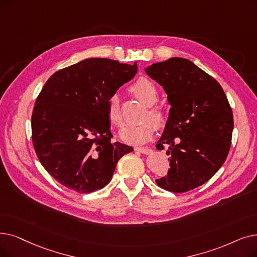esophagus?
Returning <instances> with one entry per match:
<instances>
[{"mask_svg":"<svg viewBox=\"0 0 257 257\" xmlns=\"http://www.w3.org/2000/svg\"><path fill=\"white\" fill-rule=\"evenodd\" d=\"M136 151H139L143 154H151L153 152V150L149 147H137L136 148Z\"/></svg>","mask_w":257,"mask_h":257,"instance_id":"esophagus-1","label":"esophagus"}]
</instances>
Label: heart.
I'll list each match as a JSON object with an SVG mask.
<instances>
[{"mask_svg": "<svg viewBox=\"0 0 257 257\" xmlns=\"http://www.w3.org/2000/svg\"><path fill=\"white\" fill-rule=\"evenodd\" d=\"M132 92L147 106H152L158 101V90L154 84L146 77H141L131 87ZM107 116L111 124L119 126L121 124L120 97L114 92L107 99ZM149 116L158 124L163 122V115L158 110H150ZM155 131V125L151 120H146L141 124L127 125L119 131V138L122 142L130 145H142L148 142Z\"/></svg>", "mask_w": 257, "mask_h": 257, "instance_id": "obj_1", "label": "heart"}]
</instances>
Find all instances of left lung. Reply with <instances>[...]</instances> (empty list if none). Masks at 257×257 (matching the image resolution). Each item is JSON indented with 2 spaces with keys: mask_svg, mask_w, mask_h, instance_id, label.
Masks as SVG:
<instances>
[{
  "mask_svg": "<svg viewBox=\"0 0 257 257\" xmlns=\"http://www.w3.org/2000/svg\"><path fill=\"white\" fill-rule=\"evenodd\" d=\"M165 90L171 106L156 144L168 146L170 169L155 180L174 193L202 186L225 163L231 146L233 113L216 80L187 59L171 58L145 68Z\"/></svg>",
  "mask_w": 257,
  "mask_h": 257,
  "instance_id": "left-lung-1",
  "label": "left lung"
}]
</instances>
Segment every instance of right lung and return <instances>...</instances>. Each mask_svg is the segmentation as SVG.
Listing matches in <instances>:
<instances>
[{
	"instance_id": "obj_1",
	"label": "right lung",
	"mask_w": 257,
	"mask_h": 257,
	"mask_svg": "<svg viewBox=\"0 0 257 257\" xmlns=\"http://www.w3.org/2000/svg\"><path fill=\"white\" fill-rule=\"evenodd\" d=\"M137 72V63L92 58L57 71L44 85L31 116L32 143L60 184L80 193L102 189L133 150L111 142L107 99Z\"/></svg>"
}]
</instances>
